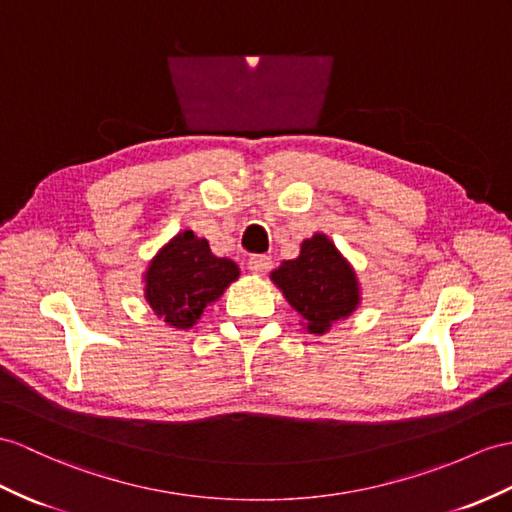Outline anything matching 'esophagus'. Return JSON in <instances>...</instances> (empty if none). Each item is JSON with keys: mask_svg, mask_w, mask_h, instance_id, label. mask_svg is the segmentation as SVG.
Wrapping results in <instances>:
<instances>
[{"mask_svg": "<svg viewBox=\"0 0 512 512\" xmlns=\"http://www.w3.org/2000/svg\"><path fill=\"white\" fill-rule=\"evenodd\" d=\"M247 267L254 273H265L271 269V258L267 254H254V256H249Z\"/></svg>", "mask_w": 512, "mask_h": 512, "instance_id": "1", "label": "esophagus"}]
</instances>
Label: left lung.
I'll return each instance as SVG.
<instances>
[{
    "instance_id": "obj_1",
    "label": "left lung",
    "mask_w": 512,
    "mask_h": 512,
    "mask_svg": "<svg viewBox=\"0 0 512 512\" xmlns=\"http://www.w3.org/2000/svg\"><path fill=\"white\" fill-rule=\"evenodd\" d=\"M271 280L302 315L308 332L323 334L358 306L356 273L323 234L306 239L299 256L284 260Z\"/></svg>"
}]
</instances>
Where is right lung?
Returning <instances> with one entry per match:
<instances>
[{
    "mask_svg": "<svg viewBox=\"0 0 512 512\" xmlns=\"http://www.w3.org/2000/svg\"><path fill=\"white\" fill-rule=\"evenodd\" d=\"M236 278L239 267L232 260L213 256L206 239L184 230L149 263L145 297L169 326L189 330Z\"/></svg>",
    "mask_w": 512,
    "mask_h": 512,
    "instance_id": "add662e5",
    "label": "right lung"
}]
</instances>
